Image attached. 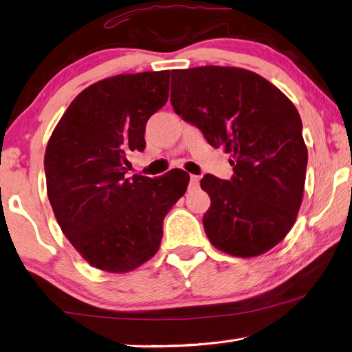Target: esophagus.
Segmentation results:
<instances>
[{
	"instance_id": "1",
	"label": "esophagus",
	"mask_w": 352,
	"mask_h": 352,
	"mask_svg": "<svg viewBox=\"0 0 352 352\" xmlns=\"http://www.w3.org/2000/svg\"><path fill=\"white\" fill-rule=\"evenodd\" d=\"M199 183H200L199 175H190V178H189V186L190 188H199Z\"/></svg>"
}]
</instances>
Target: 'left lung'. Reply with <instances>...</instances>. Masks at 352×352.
Returning <instances> with one entry per match:
<instances>
[{"label":"left lung","mask_w":352,"mask_h":352,"mask_svg":"<svg viewBox=\"0 0 352 352\" xmlns=\"http://www.w3.org/2000/svg\"><path fill=\"white\" fill-rule=\"evenodd\" d=\"M170 104L212 147L231 153V180L211 174L204 216L208 239L222 252L252 258L281 242L305 190L307 148L295 105L259 74L242 68L170 71Z\"/></svg>","instance_id":"left-lung-1"}]
</instances>
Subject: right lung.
<instances>
[{"label":"right lung","instance_id":"obj_1","mask_svg":"<svg viewBox=\"0 0 352 352\" xmlns=\"http://www.w3.org/2000/svg\"><path fill=\"white\" fill-rule=\"evenodd\" d=\"M169 96V71L119 74L85 88L45 153L46 189L63 234L88 264L126 273L158 252L163 220L189 175L127 177L126 155L146 148V124Z\"/></svg>","mask_w":352,"mask_h":352}]
</instances>
